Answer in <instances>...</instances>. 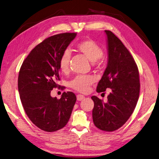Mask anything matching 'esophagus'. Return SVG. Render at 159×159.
<instances>
[{"label":"esophagus","mask_w":159,"mask_h":159,"mask_svg":"<svg viewBox=\"0 0 159 159\" xmlns=\"http://www.w3.org/2000/svg\"><path fill=\"white\" fill-rule=\"evenodd\" d=\"M76 98H77V100L80 101L84 98V96L82 94H78L77 96H76Z\"/></svg>","instance_id":"esophagus-1"}]
</instances>
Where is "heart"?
<instances>
[{"instance_id": "1", "label": "heart", "mask_w": 159, "mask_h": 159, "mask_svg": "<svg viewBox=\"0 0 159 159\" xmlns=\"http://www.w3.org/2000/svg\"><path fill=\"white\" fill-rule=\"evenodd\" d=\"M76 48L84 55L91 62H96L103 55V50L100 46L91 39L82 41L76 45ZM71 53L69 49H66L61 55L59 61V68L61 72L66 73L69 69V62ZM94 83V78L90 75L76 76L69 83V86L75 90L80 93H86L89 87Z\"/></svg>"}]
</instances>
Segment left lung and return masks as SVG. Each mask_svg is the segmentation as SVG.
Listing matches in <instances>:
<instances>
[{
  "label": "left lung",
  "mask_w": 159,
  "mask_h": 159,
  "mask_svg": "<svg viewBox=\"0 0 159 159\" xmlns=\"http://www.w3.org/2000/svg\"><path fill=\"white\" fill-rule=\"evenodd\" d=\"M104 32L107 63L96 92L104 93L110 89V93L106 102L96 96L91 97L94 103L93 119L98 129L114 131L124 125L134 112L139 99L140 83L137 66L129 51L111 31Z\"/></svg>",
  "instance_id": "obj_1"
}]
</instances>
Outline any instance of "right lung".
<instances>
[{
	"label": "right lung",
	"mask_w": 159,
	"mask_h": 159,
	"mask_svg": "<svg viewBox=\"0 0 159 159\" xmlns=\"http://www.w3.org/2000/svg\"><path fill=\"white\" fill-rule=\"evenodd\" d=\"M76 35L64 33L45 39L30 52L20 70L18 87L24 109L33 124L45 131L64 127L76 100L72 92L63 93L60 99L51 96L60 80L61 55Z\"/></svg>",
	"instance_id": "1"
}]
</instances>
